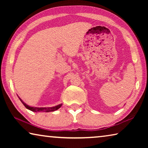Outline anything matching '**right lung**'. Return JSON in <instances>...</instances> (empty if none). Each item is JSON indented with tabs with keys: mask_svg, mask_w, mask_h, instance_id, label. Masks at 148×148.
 Listing matches in <instances>:
<instances>
[{
	"mask_svg": "<svg viewBox=\"0 0 148 148\" xmlns=\"http://www.w3.org/2000/svg\"><path fill=\"white\" fill-rule=\"evenodd\" d=\"M19 99L20 101H21L22 103L25 106L26 108L29 109L30 110H31L32 112H53V111H56V110H58L59 108H61V106H62V104H59L57 105V106H53V107H47V108H36V107H31V106H29L28 105L26 104L25 102L22 101V100L19 98Z\"/></svg>",
	"mask_w": 148,
	"mask_h": 148,
	"instance_id": "right-lung-1",
	"label": "right lung"
}]
</instances>
